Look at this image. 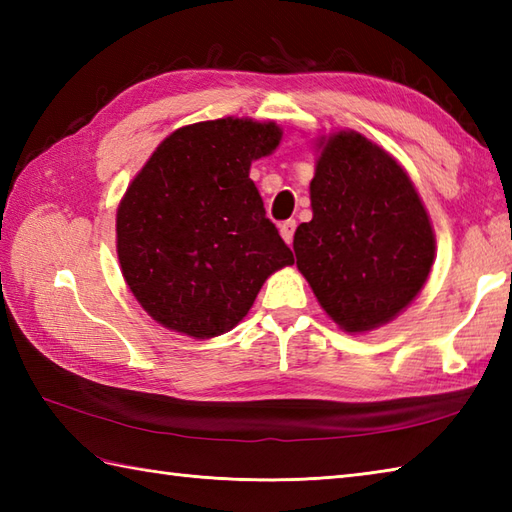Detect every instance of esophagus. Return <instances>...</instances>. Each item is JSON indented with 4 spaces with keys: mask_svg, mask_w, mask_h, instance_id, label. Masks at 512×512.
<instances>
[{
    "mask_svg": "<svg viewBox=\"0 0 512 512\" xmlns=\"http://www.w3.org/2000/svg\"><path fill=\"white\" fill-rule=\"evenodd\" d=\"M295 228H297L295 220H288V222L279 226V233H281V237H284L286 244H292V237H295Z\"/></svg>",
    "mask_w": 512,
    "mask_h": 512,
    "instance_id": "obj_1",
    "label": "esophagus"
}]
</instances>
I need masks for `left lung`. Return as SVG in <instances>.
Returning <instances> with one entry per match:
<instances>
[{"mask_svg":"<svg viewBox=\"0 0 512 512\" xmlns=\"http://www.w3.org/2000/svg\"><path fill=\"white\" fill-rule=\"evenodd\" d=\"M314 145L312 220L292 242L297 268L341 330H376L427 284L431 217L398 160L363 134L341 129Z\"/></svg>","mask_w":512,"mask_h":512,"instance_id":"left-lung-1","label":"left lung"}]
</instances>
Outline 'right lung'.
<instances>
[{"mask_svg": "<svg viewBox=\"0 0 512 512\" xmlns=\"http://www.w3.org/2000/svg\"><path fill=\"white\" fill-rule=\"evenodd\" d=\"M279 140L273 121L226 116L184 125L129 182L116 211L118 262L162 328L191 339L233 330L264 281L295 264L248 176Z\"/></svg>", "mask_w": 512, "mask_h": 512, "instance_id": "right-lung-1", "label": "right lung"}]
</instances>
